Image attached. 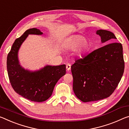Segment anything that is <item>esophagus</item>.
Instances as JSON below:
<instances>
[{
	"label": "esophagus",
	"instance_id": "34e87169",
	"mask_svg": "<svg viewBox=\"0 0 129 129\" xmlns=\"http://www.w3.org/2000/svg\"><path fill=\"white\" fill-rule=\"evenodd\" d=\"M66 68L68 71H70L71 70V64H69V63H68V64H67V65H66Z\"/></svg>",
	"mask_w": 129,
	"mask_h": 129
}]
</instances>
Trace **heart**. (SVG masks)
<instances>
[{"instance_id":"heart-1","label":"heart","mask_w":129,"mask_h":129,"mask_svg":"<svg viewBox=\"0 0 129 129\" xmlns=\"http://www.w3.org/2000/svg\"><path fill=\"white\" fill-rule=\"evenodd\" d=\"M64 48L71 51L75 50L77 56H80L87 52L91 48V43L85 37L76 34L69 37L64 44Z\"/></svg>"}]
</instances>
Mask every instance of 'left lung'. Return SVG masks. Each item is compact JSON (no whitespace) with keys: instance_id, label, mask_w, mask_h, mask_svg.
<instances>
[{"instance_id":"obj_1","label":"left lung","mask_w":129,"mask_h":129,"mask_svg":"<svg viewBox=\"0 0 129 129\" xmlns=\"http://www.w3.org/2000/svg\"><path fill=\"white\" fill-rule=\"evenodd\" d=\"M101 41L114 42L112 32L99 30L96 32ZM124 62L120 43L112 42L96 49L71 66L73 89L83 102L99 101L114 92L123 76Z\"/></svg>"}]
</instances>
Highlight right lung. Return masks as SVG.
<instances>
[{"label":"right lung","instance_id":"right-lung-1","mask_svg":"<svg viewBox=\"0 0 129 129\" xmlns=\"http://www.w3.org/2000/svg\"><path fill=\"white\" fill-rule=\"evenodd\" d=\"M36 28H30L16 39L8 54L7 69L12 87L16 92L31 101L42 102L49 98L57 81L66 73L65 64L58 66L46 65L36 71H30L20 66L18 53L28 34L41 35Z\"/></svg>","mask_w":129,"mask_h":129}]
</instances>
